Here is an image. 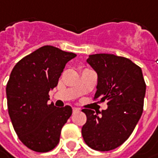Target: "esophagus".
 <instances>
[{
	"instance_id": "34e87169",
	"label": "esophagus",
	"mask_w": 158,
	"mask_h": 158,
	"mask_svg": "<svg viewBox=\"0 0 158 158\" xmlns=\"http://www.w3.org/2000/svg\"><path fill=\"white\" fill-rule=\"evenodd\" d=\"M72 110H73V112H76V111H78V110H79V109H78V108H73V109H72Z\"/></svg>"
}]
</instances>
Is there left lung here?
Wrapping results in <instances>:
<instances>
[{
  "mask_svg": "<svg viewBox=\"0 0 158 158\" xmlns=\"http://www.w3.org/2000/svg\"><path fill=\"white\" fill-rule=\"evenodd\" d=\"M86 63L97 74L94 98L108 101L107 110L98 115L83 110L86 124L81 134L88 147L109 151L129 138L141 118L146 93L141 69L130 59L112 54L90 55Z\"/></svg>",
  "mask_w": 158,
  "mask_h": 158,
  "instance_id": "left-lung-1",
  "label": "left lung"
}]
</instances>
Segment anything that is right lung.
<instances>
[{
	"instance_id": "obj_1",
	"label": "right lung",
	"mask_w": 158,
	"mask_h": 158,
	"mask_svg": "<svg viewBox=\"0 0 158 158\" xmlns=\"http://www.w3.org/2000/svg\"><path fill=\"white\" fill-rule=\"evenodd\" d=\"M77 55L43 46L14 66L6 87L8 110L19 140L36 152L52 150L72 116L69 105L48 104V92L57 86L65 64Z\"/></svg>"
}]
</instances>
